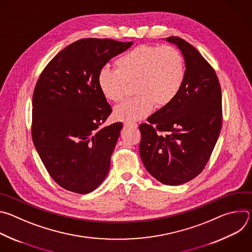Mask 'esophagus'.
I'll use <instances>...</instances> for the list:
<instances>
[{"instance_id":"34e87169","label":"esophagus","mask_w":252,"mask_h":252,"mask_svg":"<svg viewBox=\"0 0 252 252\" xmlns=\"http://www.w3.org/2000/svg\"><path fill=\"white\" fill-rule=\"evenodd\" d=\"M124 126L126 127V128H128V127H131V128H137V125L136 124H134V123H125L124 124Z\"/></svg>"}]
</instances>
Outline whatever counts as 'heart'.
<instances>
[{
  "label": "heart",
  "instance_id": "obj_1",
  "mask_svg": "<svg viewBox=\"0 0 252 252\" xmlns=\"http://www.w3.org/2000/svg\"><path fill=\"white\" fill-rule=\"evenodd\" d=\"M116 63L118 69L103 66L98 71L97 85L103 96L114 102L123 101L128 94V84H134L137 94L115 110L119 121L134 123L145 119L155 105L169 104L184 84V59L171 46H139Z\"/></svg>",
  "mask_w": 252,
  "mask_h": 252
}]
</instances>
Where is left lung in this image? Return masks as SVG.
I'll list each match as a JSON object with an SVG mask.
<instances>
[{
    "mask_svg": "<svg viewBox=\"0 0 252 252\" xmlns=\"http://www.w3.org/2000/svg\"><path fill=\"white\" fill-rule=\"evenodd\" d=\"M165 41L184 56L185 80L175 98L139 126V154L158 182L179 186L202 171L218 141L222 124L221 89L214 69L194 47L178 37Z\"/></svg>",
    "mask_w": 252,
    "mask_h": 252,
    "instance_id": "left-lung-1",
    "label": "left lung"
}]
</instances>
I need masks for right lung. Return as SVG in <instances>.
I'll use <instances>...</instances> for the list:
<instances>
[{
	"instance_id": "obj_1",
	"label": "right lung",
	"mask_w": 252,
	"mask_h": 252,
	"mask_svg": "<svg viewBox=\"0 0 252 252\" xmlns=\"http://www.w3.org/2000/svg\"><path fill=\"white\" fill-rule=\"evenodd\" d=\"M132 44L79 40L48 63L35 85L33 145L52 178L66 190L89 193L109 173L123 124L101 126L112 107L98 88L97 75Z\"/></svg>"
}]
</instances>
